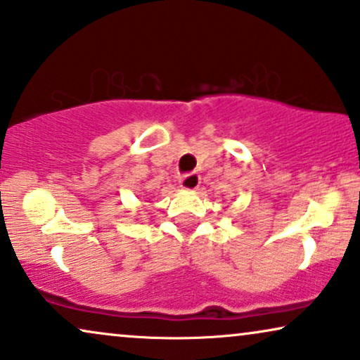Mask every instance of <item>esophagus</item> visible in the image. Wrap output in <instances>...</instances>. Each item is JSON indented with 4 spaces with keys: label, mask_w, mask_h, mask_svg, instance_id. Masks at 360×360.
<instances>
[{
    "label": "esophagus",
    "mask_w": 360,
    "mask_h": 360,
    "mask_svg": "<svg viewBox=\"0 0 360 360\" xmlns=\"http://www.w3.org/2000/svg\"><path fill=\"white\" fill-rule=\"evenodd\" d=\"M198 185H200V175H197V173H188V175L181 176L180 180V187L184 190H188V192L197 190Z\"/></svg>",
    "instance_id": "esophagus-1"
}]
</instances>
